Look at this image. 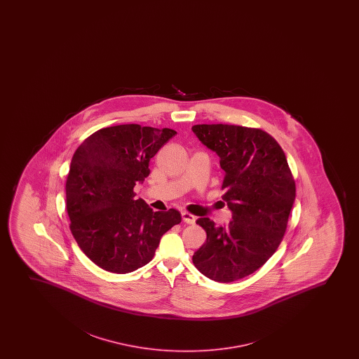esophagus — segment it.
<instances>
[{
  "label": "esophagus",
  "instance_id": "34e87169",
  "mask_svg": "<svg viewBox=\"0 0 359 359\" xmlns=\"http://www.w3.org/2000/svg\"><path fill=\"white\" fill-rule=\"evenodd\" d=\"M182 221L187 223V224H194L196 222V217L189 213V212H182Z\"/></svg>",
  "mask_w": 359,
  "mask_h": 359
}]
</instances>
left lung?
<instances>
[{
	"mask_svg": "<svg viewBox=\"0 0 359 359\" xmlns=\"http://www.w3.org/2000/svg\"><path fill=\"white\" fill-rule=\"evenodd\" d=\"M192 131L221 158L223 198L233 212L224 226L207 217L197 219L207 239L192 262L211 280L234 282L259 270L280 246L294 202V177L282 147L261 128L202 123Z\"/></svg>",
	"mask_w": 359,
	"mask_h": 359,
	"instance_id": "8db88e82",
	"label": "left lung"
}]
</instances>
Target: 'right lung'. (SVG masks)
I'll return each instance as SVG.
<instances>
[{
	"label": "right lung",
	"instance_id": "obj_1",
	"mask_svg": "<svg viewBox=\"0 0 359 359\" xmlns=\"http://www.w3.org/2000/svg\"><path fill=\"white\" fill-rule=\"evenodd\" d=\"M177 135L172 128L126 123L100 128L74 152L66 179L69 229L95 265L128 273L147 265L180 213L153 211L133 187L149 175V161Z\"/></svg>",
	"mask_w": 359,
	"mask_h": 359
}]
</instances>
